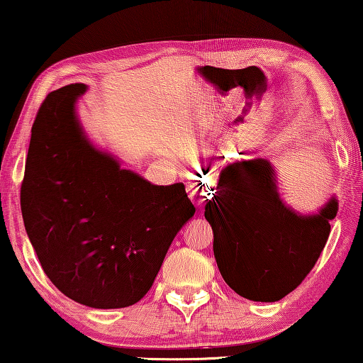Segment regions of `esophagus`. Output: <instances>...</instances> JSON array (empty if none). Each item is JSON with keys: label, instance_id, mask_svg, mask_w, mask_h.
Here are the masks:
<instances>
[{"label": "esophagus", "instance_id": "34e87169", "mask_svg": "<svg viewBox=\"0 0 363 363\" xmlns=\"http://www.w3.org/2000/svg\"><path fill=\"white\" fill-rule=\"evenodd\" d=\"M213 189H214V179L213 177L201 179L199 182H187L186 184L187 194H189L191 201L196 206L204 204L206 201L211 197V194H213Z\"/></svg>", "mask_w": 363, "mask_h": 363}]
</instances>
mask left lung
<instances>
[{"instance_id": "left-lung-1", "label": "left lung", "mask_w": 363, "mask_h": 363, "mask_svg": "<svg viewBox=\"0 0 363 363\" xmlns=\"http://www.w3.org/2000/svg\"><path fill=\"white\" fill-rule=\"evenodd\" d=\"M204 218L214 233V258L224 281L253 301H278L311 272L330 235L338 203L301 216L279 199L266 159L229 164Z\"/></svg>"}]
</instances>
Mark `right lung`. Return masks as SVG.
I'll return each instance as SVG.
<instances>
[{
    "label": "right lung",
    "instance_id": "right-lung-1",
    "mask_svg": "<svg viewBox=\"0 0 363 363\" xmlns=\"http://www.w3.org/2000/svg\"><path fill=\"white\" fill-rule=\"evenodd\" d=\"M84 84L40 105L21 182V214L41 268L63 295L125 308L150 290L196 208L184 184L154 186L95 149L75 116Z\"/></svg>",
    "mask_w": 363,
    "mask_h": 363
}]
</instances>
